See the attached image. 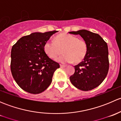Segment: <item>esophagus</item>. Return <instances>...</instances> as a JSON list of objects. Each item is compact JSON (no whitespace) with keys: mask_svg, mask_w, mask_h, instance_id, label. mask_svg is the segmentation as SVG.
<instances>
[{"mask_svg":"<svg viewBox=\"0 0 121 121\" xmlns=\"http://www.w3.org/2000/svg\"><path fill=\"white\" fill-rule=\"evenodd\" d=\"M65 65H60V68H65Z\"/></svg>","mask_w":121,"mask_h":121,"instance_id":"1","label":"esophagus"}]
</instances>
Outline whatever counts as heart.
I'll use <instances>...</instances> for the list:
<instances>
[{
	"label": "heart",
	"mask_w": 121,
	"mask_h": 121,
	"mask_svg": "<svg viewBox=\"0 0 121 121\" xmlns=\"http://www.w3.org/2000/svg\"><path fill=\"white\" fill-rule=\"evenodd\" d=\"M46 54L51 58H55L61 53L63 54L56 59L60 63H78L85 58L88 50L85 40L78 39L76 36L67 33L57 35L54 41L48 40L44 46Z\"/></svg>",
	"instance_id": "b5f03b06"
}]
</instances>
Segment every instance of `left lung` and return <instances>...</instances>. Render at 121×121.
I'll list each match as a JSON object with an SVG mask.
<instances>
[{
  "instance_id": "1",
  "label": "left lung",
  "mask_w": 121,
  "mask_h": 121,
  "mask_svg": "<svg viewBox=\"0 0 121 121\" xmlns=\"http://www.w3.org/2000/svg\"><path fill=\"white\" fill-rule=\"evenodd\" d=\"M86 41L88 50L83 61L74 66L75 73L69 77L74 86L82 91H90L99 86L107 77L109 69L107 44L98 35L86 30L71 31Z\"/></svg>"
}]
</instances>
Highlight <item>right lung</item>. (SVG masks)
<instances>
[{"mask_svg":"<svg viewBox=\"0 0 121 121\" xmlns=\"http://www.w3.org/2000/svg\"><path fill=\"white\" fill-rule=\"evenodd\" d=\"M56 32L33 33L20 38L12 47L11 71L16 83L24 91L37 94L50 85L54 73L60 65L47 56L44 46Z\"/></svg>","mask_w":121,"mask_h":121,"instance_id":"right-lung-1","label":"right lung"}]
</instances>
